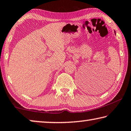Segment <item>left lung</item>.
<instances>
[{
    "instance_id": "1",
    "label": "left lung",
    "mask_w": 131,
    "mask_h": 131,
    "mask_svg": "<svg viewBox=\"0 0 131 131\" xmlns=\"http://www.w3.org/2000/svg\"><path fill=\"white\" fill-rule=\"evenodd\" d=\"M115 34H116V33H115Z\"/></svg>"
}]
</instances>
